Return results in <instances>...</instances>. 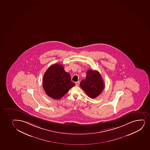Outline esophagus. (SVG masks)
Instances as JSON below:
<instances>
[{"label": "esophagus", "mask_w": 150, "mask_h": 150, "mask_svg": "<svg viewBox=\"0 0 150 150\" xmlns=\"http://www.w3.org/2000/svg\"><path fill=\"white\" fill-rule=\"evenodd\" d=\"M79 81H78V82H76L75 83V85H76V86H79Z\"/></svg>", "instance_id": "esophagus-1"}]
</instances>
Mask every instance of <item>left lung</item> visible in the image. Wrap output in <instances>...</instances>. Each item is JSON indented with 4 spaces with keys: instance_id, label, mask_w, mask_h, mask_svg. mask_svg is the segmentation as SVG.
Segmentation results:
<instances>
[{
    "instance_id": "obj_1",
    "label": "left lung",
    "mask_w": 150,
    "mask_h": 150,
    "mask_svg": "<svg viewBox=\"0 0 150 150\" xmlns=\"http://www.w3.org/2000/svg\"><path fill=\"white\" fill-rule=\"evenodd\" d=\"M86 77L81 81L80 86L90 98H96L102 92L104 83L101 74L97 71L88 70Z\"/></svg>"
}]
</instances>
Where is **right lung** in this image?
<instances>
[{
    "label": "right lung",
    "mask_w": 150,
    "mask_h": 150,
    "mask_svg": "<svg viewBox=\"0 0 150 150\" xmlns=\"http://www.w3.org/2000/svg\"><path fill=\"white\" fill-rule=\"evenodd\" d=\"M43 87L46 94L54 99H59L74 87L69 73L64 70L62 65L55 64L50 66L44 73Z\"/></svg>",
    "instance_id": "obj_1"
}]
</instances>
